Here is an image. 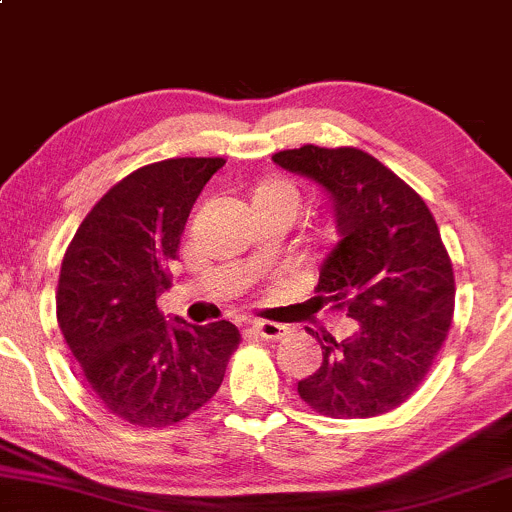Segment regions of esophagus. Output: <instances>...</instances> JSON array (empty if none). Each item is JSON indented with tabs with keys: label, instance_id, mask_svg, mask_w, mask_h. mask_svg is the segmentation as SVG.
Instances as JSON below:
<instances>
[{
	"label": "esophagus",
	"instance_id": "1",
	"mask_svg": "<svg viewBox=\"0 0 512 512\" xmlns=\"http://www.w3.org/2000/svg\"><path fill=\"white\" fill-rule=\"evenodd\" d=\"M251 332L258 334L261 339H283L285 334H288V327H285V324H278V322L256 320V322H251Z\"/></svg>",
	"mask_w": 512,
	"mask_h": 512
}]
</instances>
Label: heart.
<instances>
[{
	"instance_id": "heart-1",
	"label": "heart",
	"mask_w": 512,
	"mask_h": 512,
	"mask_svg": "<svg viewBox=\"0 0 512 512\" xmlns=\"http://www.w3.org/2000/svg\"><path fill=\"white\" fill-rule=\"evenodd\" d=\"M254 205H278L295 214L300 207V195L298 190L290 183H285V180H271V183L261 185V188L256 190Z\"/></svg>"
}]
</instances>
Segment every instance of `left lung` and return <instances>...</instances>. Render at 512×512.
Wrapping results in <instances>:
<instances>
[{"label":"left lung","instance_id":"left-lung-1","mask_svg":"<svg viewBox=\"0 0 512 512\" xmlns=\"http://www.w3.org/2000/svg\"><path fill=\"white\" fill-rule=\"evenodd\" d=\"M273 163L327 192L339 241L320 266L315 307L346 310L344 339L307 332L322 364L298 381L310 408L337 420L376 417L415 393L447 339L454 271L425 200L359 148L300 146Z\"/></svg>","mask_w":512,"mask_h":512}]
</instances>
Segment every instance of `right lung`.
<instances>
[{
  "label": "right lung",
  "instance_id": "right-lung-1",
  "mask_svg": "<svg viewBox=\"0 0 512 512\" xmlns=\"http://www.w3.org/2000/svg\"><path fill=\"white\" fill-rule=\"evenodd\" d=\"M224 158H168L119 180L82 219L58 278V324L92 393L139 427H168L222 386L239 329L166 320L156 300L170 288L192 205Z\"/></svg>",
  "mask_w": 512,
  "mask_h": 512
}]
</instances>
